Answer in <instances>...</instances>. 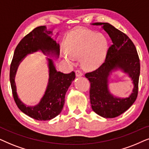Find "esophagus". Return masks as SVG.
Returning a JSON list of instances; mask_svg holds the SVG:
<instances>
[{"label": "esophagus", "mask_w": 149, "mask_h": 149, "mask_svg": "<svg viewBox=\"0 0 149 149\" xmlns=\"http://www.w3.org/2000/svg\"><path fill=\"white\" fill-rule=\"evenodd\" d=\"M76 75L77 77H80L83 75L82 71L80 70V69H76Z\"/></svg>", "instance_id": "34e87169"}]
</instances>
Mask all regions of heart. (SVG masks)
<instances>
[{
	"instance_id": "1",
	"label": "heart",
	"mask_w": 149,
	"mask_h": 149,
	"mask_svg": "<svg viewBox=\"0 0 149 149\" xmlns=\"http://www.w3.org/2000/svg\"><path fill=\"white\" fill-rule=\"evenodd\" d=\"M67 54L64 56L71 62L73 58L80 57L84 69L92 70L104 62L108 49V41L102 35L92 31H80L69 37L65 43Z\"/></svg>"
}]
</instances>
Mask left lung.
I'll list each match as a JSON object with an SVG mask.
<instances>
[{
  "mask_svg": "<svg viewBox=\"0 0 149 149\" xmlns=\"http://www.w3.org/2000/svg\"><path fill=\"white\" fill-rule=\"evenodd\" d=\"M102 25L112 39L105 61L95 70L85 73L91 83L90 100L93 110L104 118H114L127 110L136 101L138 93L140 59L136 46L127 35L108 23L96 22ZM121 68L132 78L134 87L129 98L113 96L108 88V76L113 69Z\"/></svg>",
  "mask_w": 149,
  "mask_h": 149,
  "instance_id": "left-lung-1",
  "label": "left lung"
}]
</instances>
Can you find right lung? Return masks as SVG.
Returning <instances> with one entry per match:
<instances>
[{
	"label": "right lung",
	"instance_id": "right-lung-1",
	"mask_svg": "<svg viewBox=\"0 0 149 149\" xmlns=\"http://www.w3.org/2000/svg\"><path fill=\"white\" fill-rule=\"evenodd\" d=\"M52 32L47 31L45 26H40L33 29L17 45L10 66V83L15 104L25 114L38 120H49L60 114L65 104L66 92L76 78L74 71L69 73L57 71L52 61L49 59L48 86L39 104L35 107H26L17 97L14 77L17 66L24 57L39 49L42 52L54 50L58 54L59 45L51 38L49 35Z\"/></svg>",
	"mask_w": 149,
	"mask_h": 149
}]
</instances>
